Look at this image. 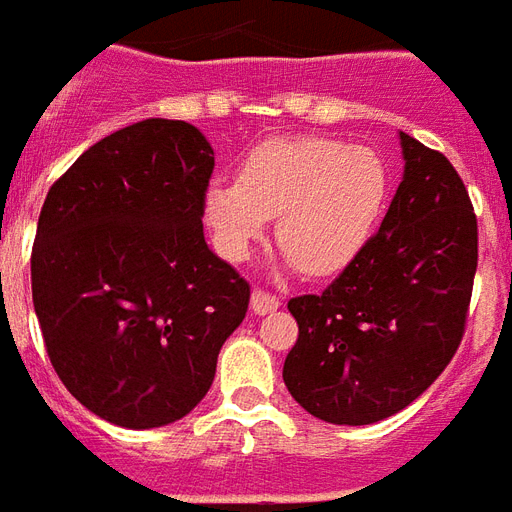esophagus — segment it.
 <instances>
[{
    "label": "esophagus",
    "instance_id": "34e87169",
    "mask_svg": "<svg viewBox=\"0 0 512 512\" xmlns=\"http://www.w3.org/2000/svg\"><path fill=\"white\" fill-rule=\"evenodd\" d=\"M249 304H252V312L255 314H268V312H274V309H279V304H282V301H279L276 295L266 293V290H255Z\"/></svg>",
    "mask_w": 512,
    "mask_h": 512
}]
</instances>
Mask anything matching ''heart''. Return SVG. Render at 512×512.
<instances>
[{"label": "heart", "instance_id": "obj_1", "mask_svg": "<svg viewBox=\"0 0 512 512\" xmlns=\"http://www.w3.org/2000/svg\"><path fill=\"white\" fill-rule=\"evenodd\" d=\"M391 189L380 154L333 138H271L249 151L238 179H214L203 214L214 244L241 263L276 217V241L309 276L350 266L369 244Z\"/></svg>", "mask_w": 512, "mask_h": 512}]
</instances>
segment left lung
I'll return each mask as SVG.
<instances>
[{"instance_id":"1","label":"left lung","mask_w":512,"mask_h":512,"mask_svg":"<svg viewBox=\"0 0 512 512\" xmlns=\"http://www.w3.org/2000/svg\"><path fill=\"white\" fill-rule=\"evenodd\" d=\"M404 176L377 236L320 295L293 298L285 385L309 415L369 426L404 410L456 355L478 268V219L439 151L399 132Z\"/></svg>"}]
</instances>
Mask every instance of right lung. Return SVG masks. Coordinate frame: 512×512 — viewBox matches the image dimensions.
<instances>
[{"instance_id": "1", "label": "right lung", "mask_w": 512, "mask_h": 512, "mask_svg": "<svg viewBox=\"0 0 512 512\" xmlns=\"http://www.w3.org/2000/svg\"><path fill=\"white\" fill-rule=\"evenodd\" d=\"M214 149L146 119L83 151L40 211L34 314L64 388L121 429H160L206 396L249 285L203 236Z\"/></svg>"}]
</instances>
